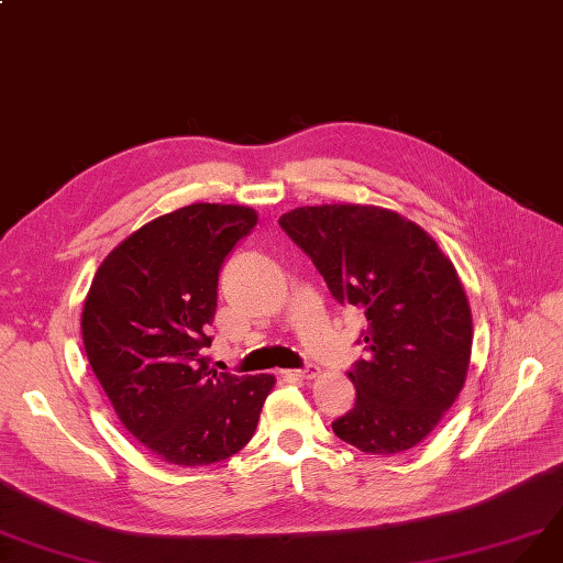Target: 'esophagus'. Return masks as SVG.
I'll use <instances>...</instances> for the list:
<instances>
[{
  "instance_id": "obj_1",
  "label": "esophagus",
  "mask_w": 563,
  "mask_h": 563,
  "mask_svg": "<svg viewBox=\"0 0 563 563\" xmlns=\"http://www.w3.org/2000/svg\"><path fill=\"white\" fill-rule=\"evenodd\" d=\"M295 376H297V378H301V380H313V378H318V376H320V368H318L316 364H306L303 368L295 371Z\"/></svg>"
}]
</instances>
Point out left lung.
<instances>
[{"label":"left lung","mask_w":563,"mask_h":563,"mask_svg":"<svg viewBox=\"0 0 563 563\" xmlns=\"http://www.w3.org/2000/svg\"><path fill=\"white\" fill-rule=\"evenodd\" d=\"M331 297L366 318L352 410L331 429L368 454L424 441L466 383L473 318L454 264L420 224L380 206H301L280 220Z\"/></svg>","instance_id":"left-lung-1"}]
</instances>
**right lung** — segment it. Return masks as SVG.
I'll use <instances>...</instances> for the list:
<instances>
[{
  "instance_id": "1",
  "label": "right lung",
  "mask_w": 563,
  "mask_h": 563,
  "mask_svg": "<svg viewBox=\"0 0 563 563\" xmlns=\"http://www.w3.org/2000/svg\"><path fill=\"white\" fill-rule=\"evenodd\" d=\"M257 224L234 203H190L118 243L80 316L99 385L134 439L162 462L206 466L253 439L276 378L208 368L206 327L229 250Z\"/></svg>"
}]
</instances>
